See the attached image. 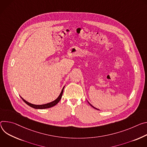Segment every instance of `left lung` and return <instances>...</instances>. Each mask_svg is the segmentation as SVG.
Masks as SVG:
<instances>
[{"label":"left lung","mask_w":147,"mask_h":147,"mask_svg":"<svg viewBox=\"0 0 147 147\" xmlns=\"http://www.w3.org/2000/svg\"><path fill=\"white\" fill-rule=\"evenodd\" d=\"M88 103H89V105H90V106H92V107H93V108H94V109H96V110H99V109H96V107H94V106H92V105H91V104H90V103H89V102H88Z\"/></svg>","instance_id":"obj_1"}]
</instances>
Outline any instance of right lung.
I'll list each match as a JSON object with an SVG mask.
<instances>
[{
    "mask_svg": "<svg viewBox=\"0 0 147 147\" xmlns=\"http://www.w3.org/2000/svg\"><path fill=\"white\" fill-rule=\"evenodd\" d=\"M65 86H63V88H62L61 92V93L59 94V95L58 96V97H57V98L54 100V101L51 102H50V103H46V104H44V105H34V104H32V103H30L28 102H27L26 100H24L23 97H22L21 96V98L22 99L27 105H28L29 106L34 108V109H48V108H50V107H52L54 106H55L61 100V97H62V93H63V88H64Z\"/></svg>",
    "mask_w": 147,
    "mask_h": 147,
    "instance_id": "1",
    "label": "right lung"
}]
</instances>
